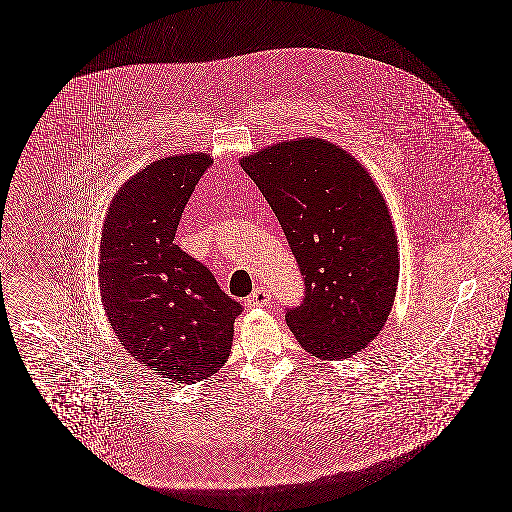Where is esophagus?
<instances>
[{
    "instance_id": "34e87169",
    "label": "esophagus",
    "mask_w": 512,
    "mask_h": 512,
    "mask_svg": "<svg viewBox=\"0 0 512 512\" xmlns=\"http://www.w3.org/2000/svg\"><path fill=\"white\" fill-rule=\"evenodd\" d=\"M270 304V293L264 289V287H257L246 300V306L248 308H263Z\"/></svg>"
}]
</instances>
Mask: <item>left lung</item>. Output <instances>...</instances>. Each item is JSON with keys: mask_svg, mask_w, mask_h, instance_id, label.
Listing matches in <instances>:
<instances>
[{"mask_svg": "<svg viewBox=\"0 0 512 512\" xmlns=\"http://www.w3.org/2000/svg\"><path fill=\"white\" fill-rule=\"evenodd\" d=\"M240 165L304 276L287 325L313 357H353L387 323L398 287V244L379 189L353 155L323 139L268 146Z\"/></svg>", "mask_w": 512, "mask_h": 512, "instance_id": "obj_1", "label": "left lung"}]
</instances>
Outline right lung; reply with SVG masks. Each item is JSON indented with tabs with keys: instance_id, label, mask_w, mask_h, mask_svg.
<instances>
[{
	"instance_id": "obj_1",
	"label": "right lung",
	"mask_w": 512,
	"mask_h": 512,
	"mask_svg": "<svg viewBox=\"0 0 512 512\" xmlns=\"http://www.w3.org/2000/svg\"><path fill=\"white\" fill-rule=\"evenodd\" d=\"M206 154L174 155L137 172L110 204L99 283L110 325L148 370L176 383L216 373L231 353L240 302L174 244Z\"/></svg>"
}]
</instances>
